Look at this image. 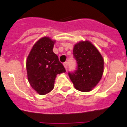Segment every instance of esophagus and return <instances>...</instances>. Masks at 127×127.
Returning <instances> with one entry per match:
<instances>
[{
	"label": "esophagus",
	"mask_w": 127,
	"mask_h": 127,
	"mask_svg": "<svg viewBox=\"0 0 127 127\" xmlns=\"http://www.w3.org/2000/svg\"><path fill=\"white\" fill-rule=\"evenodd\" d=\"M63 65H64V67L65 69H66V70L67 71V68H68V63H67L66 62H65L63 63Z\"/></svg>",
	"instance_id": "obj_1"
}]
</instances>
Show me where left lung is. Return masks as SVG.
Here are the masks:
<instances>
[{"label": "left lung", "instance_id": "left-lung-1", "mask_svg": "<svg viewBox=\"0 0 127 127\" xmlns=\"http://www.w3.org/2000/svg\"><path fill=\"white\" fill-rule=\"evenodd\" d=\"M73 52L78 67L75 73H69V77L75 88L82 92L92 91L103 75V57L96 47L88 40L75 44Z\"/></svg>", "mask_w": 127, "mask_h": 127}]
</instances>
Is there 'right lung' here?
<instances>
[{"instance_id":"obj_1","label":"right lung","mask_w":127,"mask_h":127,"mask_svg":"<svg viewBox=\"0 0 127 127\" xmlns=\"http://www.w3.org/2000/svg\"><path fill=\"white\" fill-rule=\"evenodd\" d=\"M56 40L44 36L32 47L26 61L27 79L32 88L41 95H44L54 88L57 74L66 72L58 56L54 53Z\"/></svg>"}]
</instances>
